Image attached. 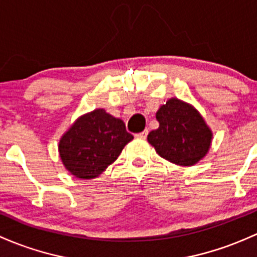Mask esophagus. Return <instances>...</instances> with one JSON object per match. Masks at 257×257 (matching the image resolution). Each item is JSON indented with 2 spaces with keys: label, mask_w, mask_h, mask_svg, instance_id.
Listing matches in <instances>:
<instances>
[{
  "label": "esophagus",
  "mask_w": 257,
  "mask_h": 257,
  "mask_svg": "<svg viewBox=\"0 0 257 257\" xmlns=\"http://www.w3.org/2000/svg\"><path fill=\"white\" fill-rule=\"evenodd\" d=\"M147 135H148V131H147V130H145V131L140 132V134H136V137H137V139L145 140L147 137Z\"/></svg>",
  "instance_id": "1"
}]
</instances>
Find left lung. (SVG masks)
I'll use <instances>...</instances> for the list:
<instances>
[{"label":"left lung","mask_w":257,"mask_h":257,"mask_svg":"<svg viewBox=\"0 0 257 257\" xmlns=\"http://www.w3.org/2000/svg\"><path fill=\"white\" fill-rule=\"evenodd\" d=\"M160 127L147 140L165 160L182 167L194 166L207 156L213 131L193 105L171 97L156 112Z\"/></svg>","instance_id":"obj_1"}]
</instances>
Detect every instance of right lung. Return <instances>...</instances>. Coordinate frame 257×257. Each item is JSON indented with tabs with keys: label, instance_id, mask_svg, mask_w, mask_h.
I'll return each mask as SVG.
<instances>
[{
	"label": "right lung",
	"instance_id": "1",
	"mask_svg": "<svg viewBox=\"0 0 257 257\" xmlns=\"http://www.w3.org/2000/svg\"><path fill=\"white\" fill-rule=\"evenodd\" d=\"M132 139L121 118L96 109L74 121L60 137L58 151L63 166L74 177L92 179L117 160Z\"/></svg>",
	"mask_w": 257,
	"mask_h": 257
}]
</instances>
